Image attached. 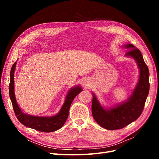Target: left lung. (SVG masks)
Here are the masks:
<instances>
[{"label":"left lung","mask_w":159,"mask_h":159,"mask_svg":"<svg viewBox=\"0 0 159 159\" xmlns=\"http://www.w3.org/2000/svg\"><path fill=\"white\" fill-rule=\"evenodd\" d=\"M123 47L129 50L125 56L134 58L139 69V80L132 95L126 101L106 108L92 93L91 111L93 118L100 126L108 130L123 128L136 120L143 111L149 90V70L140 51L131 44L124 45Z\"/></svg>","instance_id":"obj_1"}]
</instances>
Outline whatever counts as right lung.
I'll use <instances>...</instances> for the list:
<instances>
[{
  "label": "right lung",
  "instance_id": "right-lung-1",
  "mask_svg": "<svg viewBox=\"0 0 159 159\" xmlns=\"http://www.w3.org/2000/svg\"><path fill=\"white\" fill-rule=\"evenodd\" d=\"M16 65V62L12 66L10 71L9 93L16 118L25 126L42 132H53L61 128L68 117L70 107L73 99L81 92L82 88L79 85L70 88L59 112L53 116H39L24 113L16 102L14 91V73Z\"/></svg>",
  "mask_w": 159,
  "mask_h": 159
}]
</instances>
